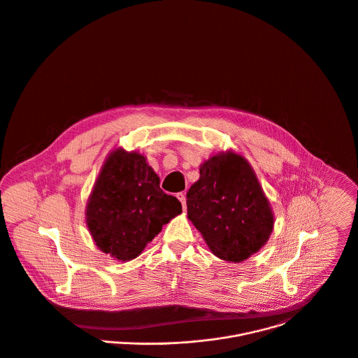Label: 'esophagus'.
<instances>
[{
    "mask_svg": "<svg viewBox=\"0 0 358 358\" xmlns=\"http://www.w3.org/2000/svg\"><path fill=\"white\" fill-rule=\"evenodd\" d=\"M177 198H178V201L181 202V205H182V209L185 210V209H187V198H185V194H182V192L177 194Z\"/></svg>",
    "mask_w": 358,
    "mask_h": 358,
    "instance_id": "obj_1",
    "label": "esophagus"
}]
</instances>
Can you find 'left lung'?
Returning <instances> with one entry per match:
<instances>
[{
	"label": "left lung",
	"instance_id": "8db88e82",
	"mask_svg": "<svg viewBox=\"0 0 358 358\" xmlns=\"http://www.w3.org/2000/svg\"><path fill=\"white\" fill-rule=\"evenodd\" d=\"M187 194L188 218L217 257L241 263L268 241L274 215L248 160L232 150L201 164Z\"/></svg>",
	"mask_w": 358,
	"mask_h": 358
}]
</instances>
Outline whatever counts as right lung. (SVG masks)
<instances>
[{"instance_id":"right-lung-1","label":"right lung","mask_w":358,"mask_h":358,"mask_svg":"<svg viewBox=\"0 0 358 358\" xmlns=\"http://www.w3.org/2000/svg\"><path fill=\"white\" fill-rule=\"evenodd\" d=\"M159 182L141 153L122 148L109 153L85 209L90 234L103 253L122 262L136 259L182 212L180 201Z\"/></svg>"}]
</instances>
